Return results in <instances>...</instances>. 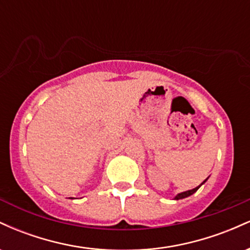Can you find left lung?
<instances>
[{
	"label": "left lung",
	"mask_w": 250,
	"mask_h": 250,
	"mask_svg": "<svg viewBox=\"0 0 250 250\" xmlns=\"http://www.w3.org/2000/svg\"><path fill=\"white\" fill-rule=\"evenodd\" d=\"M208 179H206L205 181H203L202 183H201V185L199 186V187H196V188H194V189H191V190H187V191H183V193H180V194H177L176 196H175V200H181V199H185V197H188V196H190V195H193L195 191L197 190V189H199L201 186L203 185V183L206 182V181H207Z\"/></svg>",
	"instance_id": "8db88e82"
}]
</instances>
